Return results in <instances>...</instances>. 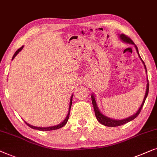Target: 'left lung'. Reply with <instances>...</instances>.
<instances>
[{"mask_svg": "<svg viewBox=\"0 0 157 157\" xmlns=\"http://www.w3.org/2000/svg\"><path fill=\"white\" fill-rule=\"evenodd\" d=\"M119 37H120V39L122 40L123 41H124V42H126L127 44H133L134 45V47L136 48V52L138 54H139V57H140V59H141V57H140L139 55V50H138V48L135 45V44L133 43V41L131 40V39L128 37L126 35L124 34V33H122V34L119 35ZM142 62H143L144 65V67L146 69V72H147V67H146V65L145 64H144V62L143 60L141 59ZM149 80H147V90H146V93H145V96H144V100L143 102H142L141 106H140L139 109L138 110V111L134 115H133L132 116H130L128 117V118H125V119H123V120H115V119H112V118H108V117L104 116L103 114H102L100 111L98 109V105L97 104H96V101H95V95H91V98H92V103H93V108H94V110H95V116H96V118H97V120L99 121L101 124L104 125V126H109V127H116V126H121V125H124V124H126V123H128L129 121L133 120V119H135L136 117L139 116V114L140 113V112H141V108L143 107L144 104V102H145L146 100V98H147V95H148V93H149Z\"/></svg>", "mask_w": 157, "mask_h": 157, "instance_id": "1", "label": "left lung"}]
</instances>
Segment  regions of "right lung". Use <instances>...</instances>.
<instances>
[{
  "label": "right lung",
  "instance_id": "right-lung-1",
  "mask_svg": "<svg viewBox=\"0 0 157 157\" xmlns=\"http://www.w3.org/2000/svg\"><path fill=\"white\" fill-rule=\"evenodd\" d=\"M23 47H24V46L21 47V48H19L17 51L15 52V54H13V58H12V59H14V57H16V55L18 54V52L20 51H21V49H23ZM72 97H71V99H70V107H69V111H68V113H67V116L66 118L64 119L63 122H62L61 124L57 125V126H50V127H36V126H31V125L27 124L26 121H24L25 123H26V124L27 126L30 127V128H33V129H36V130H39V131H52V130H56V129H59L60 128H62V127H63L64 125L67 124V122L68 119H69V117H70V108H71V105H72Z\"/></svg>",
  "mask_w": 157,
  "mask_h": 157
}]
</instances>
